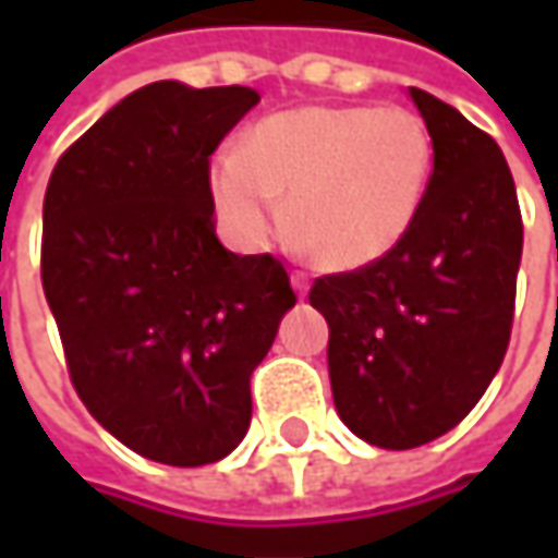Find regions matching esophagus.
Wrapping results in <instances>:
<instances>
[{
    "instance_id": "obj_1",
    "label": "esophagus",
    "mask_w": 558,
    "mask_h": 558,
    "mask_svg": "<svg viewBox=\"0 0 558 558\" xmlns=\"http://www.w3.org/2000/svg\"><path fill=\"white\" fill-rule=\"evenodd\" d=\"M291 289L304 298V294L311 291V279H307V272H301V269H298V272H291Z\"/></svg>"
}]
</instances>
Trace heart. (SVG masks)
<instances>
[{"label":"heart","mask_w":558,"mask_h":558,"mask_svg":"<svg viewBox=\"0 0 558 558\" xmlns=\"http://www.w3.org/2000/svg\"><path fill=\"white\" fill-rule=\"evenodd\" d=\"M435 142L410 108L307 105L254 123L242 148L210 158L207 183L226 232L245 247L282 220L326 269H360L395 251L416 223Z\"/></svg>","instance_id":"obj_1"}]
</instances>
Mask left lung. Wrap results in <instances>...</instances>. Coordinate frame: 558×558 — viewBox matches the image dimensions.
Masks as SVG:
<instances>
[{
  "label": "left lung",
  "instance_id": "left-lung-1",
  "mask_svg": "<svg viewBox=\"0 0 558 558\" xmlns=\"http://www.w3.org/2000/svg\"><path fill=\"white\" fill-rule=\"evenodd\" d=\"M435 142L416 223L381 260L316 279L341 422L410 450L457 428L509 348L522 210L500 145L447 101L410 86Z\"/></svg>",
  "mask_w": 558,
  "mask_h": 558
}]
</instances>
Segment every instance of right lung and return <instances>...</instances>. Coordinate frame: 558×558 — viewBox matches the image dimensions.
Returning a JSON list of instances; mask_svg holds the SVG:
<instances>
[{
  "instance_id": "obj_1",
  "label": "right lung",
  "mask_w": 558,
  "mask_h": 558,
  "mask_svg": "<svg viewBox=\"0 0 558 558\" xmlns=\"http://www.w3.org/2000/svg\"><path fill=\"white\" fill-rule=\"evenodd\" d=\"M260 101L247 86L148 83L58 158L43 202V291L86 410L163 465L229 457L251 373L294 307L269 254L217 239L210 155Z\"/></svg>"
}]
</instances>
